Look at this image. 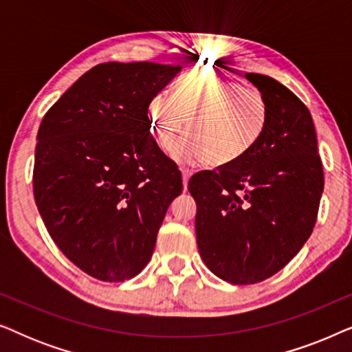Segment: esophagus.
<instances>
[{
  "label": "esophagus",
  "instance_id": "34e87169",
  "mask_svg": "<svg viewBox=\"0 0 352 352\" xmlns=\"http://www.w3.org/2000/svg\"><path fill=\"white\" fill-rule=\"evenodd\" d=\"M181 175H182V186H184V189H187V184H189L192 173L189 170H181Z\"/></svg>",
  "mask_w": 352,
  "mask_h": 352
}]
</instances>
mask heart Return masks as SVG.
Returning a JSON list of instances; mask_svg holds the SVG:
<instances>
[{
    "instance_id": "b5f03b06",
    "label": "heart",
    "mask_w": 352,
    "mask_h": 352,
    "mask_svg": "<svg viewBox=\"0 0 352 352\" xmlns=\"http://www.w3.org/2000/svg\"><path fill=\"white\" fill-rule=\"evenodd\" d=\"M179 162L205 160L210 166L232 165L254 147L267 123V102L258 91L213 75H189L177 81L173 98L158 94L148 104V124L162 152L176 139Z\"/></svg>"
}]
</instances>
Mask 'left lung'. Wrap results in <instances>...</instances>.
Here are the masks:
<instances>
[{"mask_svg":"<svg viewBox=\"0 0 352 352\" xmlns=\"http://www.w3.org/2000/svg\"><path fill=\"white\" fill-rule=\"evenodd\" d=\"M245 78L267 102L261 138L232 165L189 181L200 256L234 285L266 280L296 256L314 229L324 192L309 110L271 76Z\"/></svg>","mask_w":352,"mask_h":352,"instance_id":"1","label":"left lung"}]
</instances>
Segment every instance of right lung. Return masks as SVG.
I'll return each mask as SVG.
<instances>
[{
  "instance_id": "1",
  "label": "right lung",
  "mask_w": 352,
  "mask_h": 352,
  "mask_svg": "<svg viewBox=\"0 0 352 352\" xmlns=\"http://www.w3.org/2000/svg\"><path fill=\"white\" fill-rule=\"evenodd\" d=\"M181 65L105 62L81 75L38 129L33 194L51 239L104 282L151 261L181 171L155 144L147 109Z\"/></svg>"
}]
</instances>
